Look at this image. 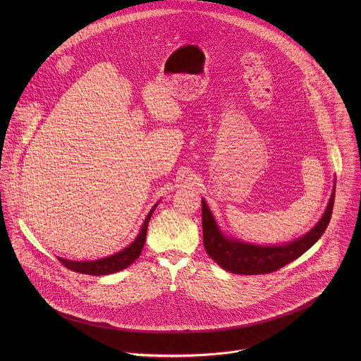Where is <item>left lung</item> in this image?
<instances>
[{
	"label": "left lung",
	"instance_id": "obj_1",
	"mask_svg": "<svg viewBox=\"0 0 361 361\" xmlns=\"http://www.w3.org/2000/svg\"><path fill=\"white\" fill-rule=\"evenodd\" d=\"M335 188L329 199L328 207L318 221V224L303 238L283 245V246H255L249 243H242L233 239L225 238L215 219L207 207L206 202L202 200V222H203V240L207 255L212 258L219 267L232 272L242 275H256L274 272L293 259L300 257L310 247L322 236L325 232L334 208Z\"/></svg>",
	"mask_w": 361,
	"mask_h": 361
}]
</instances>
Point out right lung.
<instances>
[{
    "mask_svg": "<svg viewBox=\"0 0 361 361\" xmlns=\"http://www.w3.org/2000/svg\"><path fill=\"white\" fill-rule=\"evenodd\" d=\"M155 207L157 204L149 212V215L140 229V233L137 235L135 242L132 245H129L128 247H125L122 252L112 255L109 257L97 259V261H69V259L61 257H58V261L62 265H65L66 268H69L75 272H79V274H86V275H108V274H114V272H118V271L129 267L132 262L136 261V258L139 257L142 253V249L146 242L149 221L154 212Z\"/></svg>",
    "mask_w": 361,
    "mask_h": 361,
    "instance_id": "right-lung-1",
    "label": "right lung"
}]
</instances>
